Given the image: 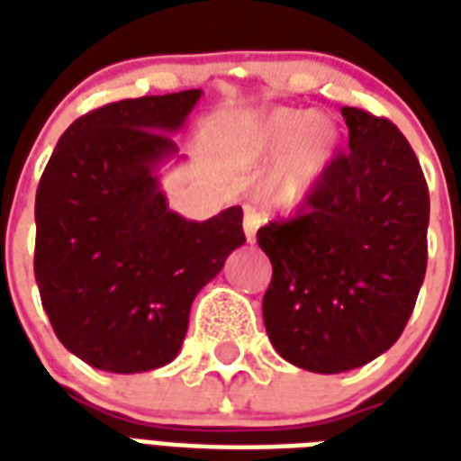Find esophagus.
<instances>
[{
    "label": "esophagus",
    "instance_id": "1",
    "mask_svg": "<svg viewBox=\"0 0 461 461\" xmlns=\"http://www.w3.org/2000/svg\"><path fill=\"white\" fill-rule=\"evenodd\" d=\"M261 227V214L254 207H247L244 210V234H247V241H254L257 237V230Z\"/></svg>",
    "mask_w": 461,
    "mask_h": 461
}]
</instances>
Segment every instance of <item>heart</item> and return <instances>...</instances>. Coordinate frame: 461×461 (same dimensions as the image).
<instances>
[{"label": "heart", "mask_w": 461, "mask_h": 461, "mask_svg": "<svg viewBox=\"0 0 461 461\" xmlns=\"http://www.w3.org/2000/svg\"><path fill=\"white\" fill-rule=\"evenodd\" d=\"M244 150L257 160L279 158L264 182V200L286 210L309 200L326 180L339 152V131L313 111L279 108L251 122Z\"/></svg>", "instance_id": "1"}]
</instances>
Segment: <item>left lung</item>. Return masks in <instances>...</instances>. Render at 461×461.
<instances>
[{
    "label": "left lung",
    "instance_id": "obj_1",
    "mask_svg": "<svg viewBox=\"0 0 461 461\" xmlns=\"http://www.w3.org/2000/svg\"><path fill=\"white\" fill-rule=\"evenodd\" d=\"M348 152L299 217L257 231L271 261L264 326L284 360L346 373L405 330L427 269L429 192L405 135L385 118L340 108Z\"/></svg>",
    "mask_w": 461,
    "mask_h": 461
}]
</instances>
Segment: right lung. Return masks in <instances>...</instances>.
Listing matches in <instances>:
<instances>
[{
  "label": "right lung",
  "instance_id": "1",
  "mask_svg": "<svg viewBox=\"0 0 461 461\" xmlns=\"http://www.w3.org/2000/svg\"><path fill=\"white\" fill-rule=\"evenodd\" d=\"M200 95H142L81 115L41 175V306L56 339L91 367L145 373L175 360L194 296L247 241L241 207L190 221L160 190V165L177 158L172 135Z\"/></svg>",
  "mask_w": 461,
  "mask_h": 461
}]
</instances>
